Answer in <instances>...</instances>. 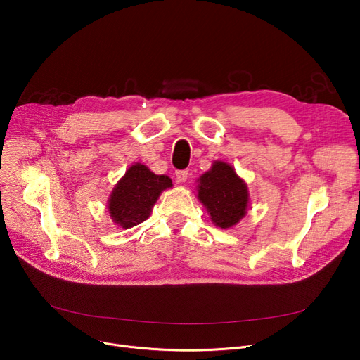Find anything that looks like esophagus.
I'll use <instances>...</instances> for the list:
<instances>
[{
    "label": "esophagus",
    "mask_w": 360,
    "mask_h": 360,
    "mask_svg": "<svg viewBox=\"0 0 360 360\" xmlns=\"http://www.w3.org/2000/svg\"><path fill=\"white\" fill-rule=\"evenodd\" d=\"M186 178H188V170L184 169V170H176V172H175V179H176L178 184L185 182Z\"/></svg>",
    "instance_id": "1"
}]
</instances>
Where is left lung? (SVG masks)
<instances>
[{
  "mask_svg": "<svg viewBox=\"0 0 360 360\" xmlns=\"http://www.w3.org/2000/svg\"><path fill=\"white\" fill-rule=\"evenodd\" d=\"M197 197L209 212L212 221L221 229L238 224L250 205L247 184L229 163L220 160H216L212 169L198 178Z\"/></svg>",
  "mask_w": 360,
  "mask_h": 360,
  "instance_id": "1",
  "label": "left lung"
}]
</instances>
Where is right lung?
<instances>
[{"instance_id": "right-lung-1", "label": "right lung", "mask_w": 360, "mask_h": 360, "mask_svg": "<svg viewBox=\"0 0 360 360\" xmlns=\"http://www.w3.org/2000/svg\"><path fill=\"white\" fill-rule=\"evenodd\" d=\"M172 179L156 175L141 163L132 165L113 188L108 200V212L113 223L122 229L134 228L148 219L151 209Z\"/></svg>"}]
</instances>
